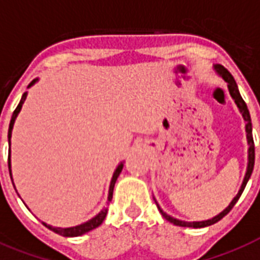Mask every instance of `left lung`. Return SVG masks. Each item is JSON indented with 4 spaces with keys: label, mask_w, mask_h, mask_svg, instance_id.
Segmentation results:
<instances>
[{
    "label": "left lung",
    "mask_w": 260,
    "mask_h": 260,
    "mask_svg": "<svg viewBox=\"0 0 260 260\" xmlns=\"http://www.w3.org/2000/svg\"><path fill=\"white\" fill-rule=\"evenodd\" d=\"M214 70L217 72V74L220 76V77L224 78V81L228 84V90L232 99L236 103L237 108H239V111L243 115V119L245 122V134H247V142H248V162H247V171H245L244 179H243V183H241L240 190L236 194V197L231 201L228 206L225 207L224 210L220 213V214H217L210 220H205V221H182L178 220V218H174V217H171L170 214H167L166 212H162V209L158 206V203L156 202L157 205L158 210L162 214V217L166 218L167 221H170L174 225H178V226H186V228H205V226H209V225H213L218 222L221 218H224L226 214H228L231 210H232V207L236 205V202L240 198V195L243 194V191H244L245 186H247V183H248L249 178H251V174H252L253 171V164H255V146H253V138H252V123H251V116H249V111L248 108H247V104L241 98L240 92H239V88H237V84L235 81V78L232 77V74L229 73L228 70L225 69L224 66L221 65H214ZM156 201V199H154Z\"/></svg>",
    "instance_id": "obj_1"
}]
</instances>
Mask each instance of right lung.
<instances>
[{"mask_svg": "<svg viewBox=\"0 0 260 260\" xmlns=\"http://www.w3.org/2000/svg\"><path fill=\"white\" fill-rule=\"evenodd\" d=\"M36 81H38V78H35V80H34V81H32L29 85H28V88H31V86L34 85ZM27 94H28V92H24L23 96H21V100H20V103H19V106L16 107L15 112H13V115H12L11 123H9V130H8V142H9V146H11V138H12V130H13V124H15L16 118H17V115H19L20 110H21V107H23V104H24V102H25V99H27ZM8 166H9V174H11V179H12L11 149H9V158H8ZM122 170H123V161L119 162V164H118V167H116V170L114 171V175H112L111 183H110V188H108L107 203L111 202L112 192H114V186H115L116 179H118V176L120 175ZM12 183H13V180H12ZM13 187H15V183H13ZM15 188H16V187H15ZM107 212H108V207H104V209H102V210H100V212H99L96 216L92 217V218L86 221V222H82V224L76 225V226H70V228H59V226H51V225L46 224V222H43V225H44V226H47L50 231H53V232L58 233V235H61V236H65V237L81 236V235H84V233L89 232V231H92V229H94V228H98L99 225H102V222L104 221L106 216H107Z\"/></svg>", "mask_w": 260, "mask_h": 260, "instance_id": "right-lung-1", "label": "right lung"}]
</instances>
